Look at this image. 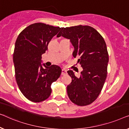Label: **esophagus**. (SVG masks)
I'll list each match as a JSON object with an SVG mask.
<instances>
[{"instance_id":"1","label":"esophagus","mask_w":129,"mask_h":129,"mask_svg":"<svg viewBox=\"0 0 129 129\" xmlns=\"http://www.w3.org/2000/svg\"><path fill=\"white\" fill-rule=\"evenodd\" d=\"M67 74V70H65V69H62V73H61V74H62V75H66Z\"/></svg>"}]
</instances>
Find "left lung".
I'll return each mask as SVG.
<instances>
[{
	"label": "left lung",
	"mask_w": 129,
	"mask_h": 129,
	"mask_svg": "<svg viewBox=\"0 0 129 129\" xmlns=\"http://www.w3.org/2000/svg\"><path fill=\"white\" fill-rule=\"evenodd\" d=\"M70 39L74 47L73 56L83 69L79 78L71 70L68 74L72 82L67 86L71 101L78 106L95 101L100 94L108 73L109 55L106 43L95 28L89 26L61 28L57 37Z\"/></svg>",
	"instance_id": "8db88e82"
}]
</instances>
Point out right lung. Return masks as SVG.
<instances>
[{
    "label": "right lung",
    "instance_id": "1",
    "mask_svg": "<svg viewBox=\"0 0 129 129\" xmlns=\"http://www.w3.org/2000/svg\"><path fill=\"white\" fill-rule=\"evenodd\" d=\"M42 23L25 28L17 38L13 53L16 80L19 89L29 101L40 102L50 96L51 85L61 75L58 65H41V55L52 38L61 30Z\"/></svg>",
    "mask_w": 129,
    "mask_h": 129
}]
</instances>
